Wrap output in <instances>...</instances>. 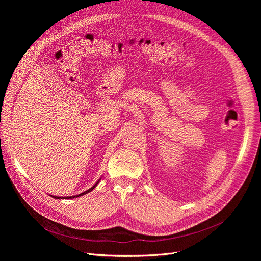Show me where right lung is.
Wrapping results in <instances>:
<instances>
[{"instance_id": "obj_1", "label": "right lung", "mask_w": 261, "mask_h": 261, "mask_svg": "<svg viewBox=\"0 0 261 261\" xmlns=\"http://www.w3.org/2000/svg\"><path fill=\"white\" fill-rule=\"evenodd\" d=\"M99 181H100V179L98 180V182H96L90 189H88L87 191H85V193H82V194H79V195H76V196H71V197H56V196H51L54 199H74V198H78V197H81V196H84V195H87L88 193H90V191H92L96 186H97V184L99 183Z\"/></svg>"}]
</instances>
